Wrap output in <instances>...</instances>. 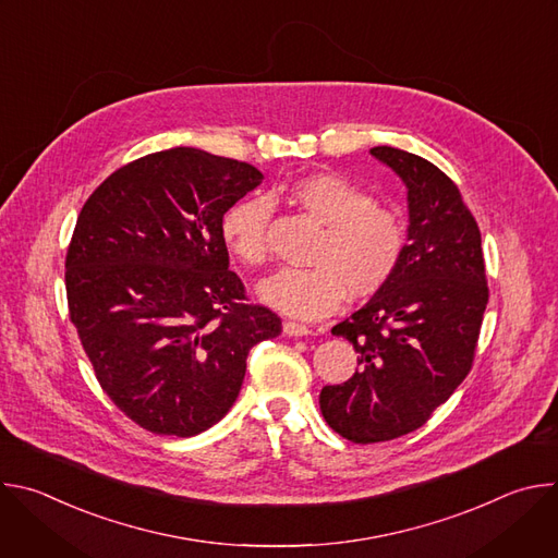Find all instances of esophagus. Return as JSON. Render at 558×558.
<instances>
[{
	"instance_id": "34e87169",
	"label": "esophagus",
	"mask_w": 558,
	"mask_h": 558,
	"mask_svg": "<svg viewBox=\"0 0 558 558\" xmlns=\"http://www.w3.org/2000/svg\"><path fill=\"white\" fill-rule=\"evenodd\" d=\"M282 329H284V333L291 336V338L311 336V329H308V327H304V325H300V323H291V320H287V323L282 325Z\"/></svg>"
}]
</instances>
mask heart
<instances>
[{"mask_svg": "<svg viewBox=\"0 0 558 558\" xmlns=\"http://www.w3.org/2000/svg\"><path fill=\"white\" fill-rule=\"evenodd\" d=\"M280 196L325 227L308 254L313 267L282 269L260 284V298L274 308L315 320L333 313L347 291L351 298L375 295L400 269L407 225L362 185L336 172H317L291 181ZM269 218L271 207L263 198L235 203L225 214L222 241L238 263H267Z\"/></svg>", "mask_w": 558, "mask_h": 558, "instance_id": "b5f03b06", "label": "heart"}]
</instances>
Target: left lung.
I'll return each instance as SVG.
<instances>
[{
	"label": "left lung",
	"mask_w": 558,
	"mask_h": 558,
	"mask_svg": "<svg viewBox=\"0 0 558 558\" xmlns=\"http://www.w3.org/2000/svg\"><path fill=\"white\" fill-rule=\"evenodd\" d=\"M371 154L409 190V243L392 280L331 329L353 344L360 368L323 388L320 411L353 444L397 439L430 420L470 373L488 304L482 233L459 187L417 154Z\"/></svg>",
	"instance_id": "1"
}]
</instances>
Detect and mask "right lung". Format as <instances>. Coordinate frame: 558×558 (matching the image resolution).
I'll list each match as a JSON object with an SVG mask.
<instances>
[{
  "label": "right lung",
  "mask_w": 558,
  "mask_h": 558,
  "mask_svg": "<svg viewBox=\"0 0 558 558\" xmlns=\"http://www.w3.org/2000/svg\"><path fill=\"white\" fill-rule=\"evenodd\" d=\"M260 181L250 163L172 147L112 172L76 218L70 323L114 407L154 435L220 422L252 347L282 331L247 302L222 241V216Z\"/></svg>",
  "instance_id": "add662e5"
}]
</instances>
